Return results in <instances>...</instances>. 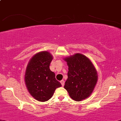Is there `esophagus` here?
I'll use <instances>...</instances> for the list:
<instances>
[{"mask_svg":"<svg viewBox=\"0 0 121 121\" xmlns=\"http://www.w3.org/2000/svg\"><path fill=\"white\" fill-rule=\"evenodd\" d=\"M60 82L61 84H62V86H64V84H65V82H64V80H61Z\"/></svg>","mask_w":121,"mask_h":121,"instance_id":"esophagus-1","label":"esophagus"}]
</instances>
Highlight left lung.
<instances>
[{"label":"left lung","mask_w":121,"mask_h":121,"mask_svg":"<svg viewBox=\"0 0 121 121\" xmlns=\"http://www.w3.org/2000/svg\"><path fill=\"white\" fill-rule=\"evenodd\" d=\"M64 59L69 67L64 88L70 97L77 101L88 97L97 82L95 67L87 57L80 53H76Z\"/></svg>","instance_id":"1"}]
</instances>
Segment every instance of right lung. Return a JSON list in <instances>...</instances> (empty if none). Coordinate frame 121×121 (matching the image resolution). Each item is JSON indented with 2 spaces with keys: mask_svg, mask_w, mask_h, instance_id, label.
I'll list each match as a JSON object with an SVG mask.
<instances>
[{
  "mask_svg": "<svg viewBox=\"0 0 121 121\" xmlns=\"http://www.w3.org/2000/svg\"><path fill=\"white\" fill-rule=\"evenodd\" d=\"M53 59L49 52L36 53L27 65L25 83L31 95L41 102L49 100L56 88L62 86L55 78V74L49 69Z\"/></svg>",
  "mask_w": 121,
  "mask_h": 121,
  "instance_id": "right-lung-1",
  "label": "right lung"
}]
</instances>
